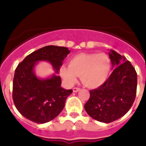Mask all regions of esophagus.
I'll use <instances>...</instances> for the list:
<instances>
[{
  "mask_svg": "<svg viewBox=\"0 0 146 146\" xmlns=\"http://www.w3.org/2000/svg\"><path fill=\"white\" fill-rule=\"evenodd\" d=\"M80 90H81V89H80V88H77V87H74L73 89V92H78L80 91Z\"/></svg>",
  "mask_w": 146,
  "mask_h": 146,
  "instance_id": "esophagus-1",
  "label": "esophagus"
}]
</instances>
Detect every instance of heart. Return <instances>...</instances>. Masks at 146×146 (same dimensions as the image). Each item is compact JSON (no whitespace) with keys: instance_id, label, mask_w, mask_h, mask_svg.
I'll use <instances>...</instances> for the list:
<instances>
[{"instance_id":"b5f03b06","label":"heart","mask_w":146,"mask_h":146,"mask_svg":"<svg viewBox=\"0 0 146 146\" xmlns=\"http://www.w3.org/2000/svg\"><path fill=\"white\" fill-rule=\"evenodd\" d=\"M111 68L110 57L105 53H80L69 60V66H63L60 74L69 85H73L77 76L85 86L96 89L106 82Z\"/></svg>"}]
</instances>
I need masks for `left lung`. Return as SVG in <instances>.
I'll use <instances>...</instances> for the list:
<instances>
[{
    "instance_id": "left-lung-1",
    "label": "left lung",
    "mask_w": 146,
    "mask_h": 146,
    "mask_svg": "<svg viewBox=\"0 0 146 146\" xmlns=\"http://www.w3.org/2000/svg\"><path fill=\"white\" fill-rule=\"evenodd\" d=\"M109 57L115 68L104 84L90 90L85 110L91 117L111 123L122 117L131 108L136 95L137 73L131 63L113 50Z\"/></svg>"
}]
</instances>
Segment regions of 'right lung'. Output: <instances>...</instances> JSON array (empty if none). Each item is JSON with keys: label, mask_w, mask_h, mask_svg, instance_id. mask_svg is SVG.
Wrapping results in <instances>:
<instances>
[{"label": "right lung", "mask_w": 146, "mask_h": 146, "mask_svg": "<svg viewBox=\"0 0 146 146\" xmlns=\"http://www.w3.org/2000/svg\"><path fill=\"white\" fill-rule=\"evenodd\" d=\"M70 52L65 47L48 45L31 53L18 64L13 82V100L26 119L44 123L54 119L64 109L66 98L73 90L63 89L61 79L56 74L48 79L38 78L34 67L38 61H48L57 73Z\"/></svg>", "instance_id": "obj_1"}]
</instances>
